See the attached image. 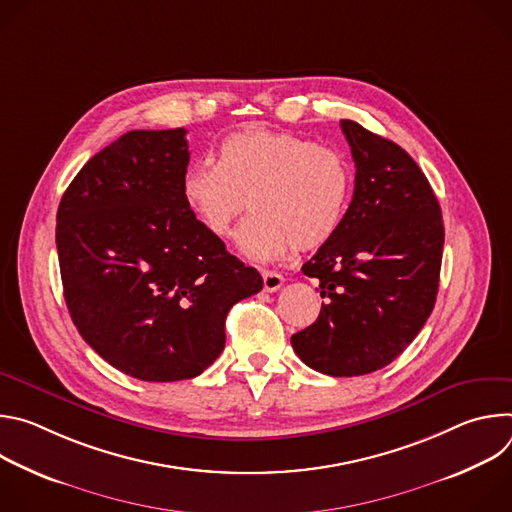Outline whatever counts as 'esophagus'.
<instances>
[{
  "label": "esophagus",
  "instance_id": "1",
  "mask_svg": "<svg viewBox=\"0 0 512 512\" xmlns=\"http://www.w3.org/2000/svg\"><path fill=\"white\" fill-rule=\"evenodd\" d=\"M263 289L269 291V294H273V291H277L281 285H283V275L275 273V271H263Z\"/></svg>",
  "mask_w": 512,
  "mask_h": 512
}]
</instances>
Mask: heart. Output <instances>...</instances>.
Returning <instances> with one entry per match:
<instances>
[{"instance_id": "1", "label": "heart", "mask_w": 512, "mask_h": 512, "mask_svg": "<svg viewBox=\"0 0 512 512\" xmlns=\"http://www.w3.org/2000/svg\"><path fill=\"white\" fill-rule=\"evenodd\" d=\"M182 198L218 239L239 235L241 251L257 261L322 247L338 231L352 176L346 160L312 139L253 127L223 139L218 164H192L182 174Z\"/></svg>"}]
</instances>
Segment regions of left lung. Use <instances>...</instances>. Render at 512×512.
Returning a JSON list of instances; mask_svg holds the SVG:
<instances>
[{
	"label": "left lung",
	"mask_w": 512,
	"mask_h": 512,
	"mask_svg": "<svg viewBox=\"0 0 512 512\" xmlns=\"http://www.w3.org/2000/svg\"><path fill=\"white\" fill-rule=\"evenodd\" d=\"M356 166L338 231L302 271L320 281L318 320L291 336L310 369L375 373L427 322L440 285L444 221L425 174L391 139L342 119Z\"/></svg>",
	"instance_id": "1"
}]
</instances>
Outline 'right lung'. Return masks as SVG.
I'll use <instances>...</instances> for the list:
<instances>
[{
  "mask_svg": "<svg viewBox=\"0 0 512 512\" xmlns=\"http://www.w3.org/2000/svg\"><path fill=\"white\" fill-rule=\"evenodd\" d=\"M188 162L186 129L129 131L83 166L56 212L70 318L101 358L139 381L208 369L233 304L263 287L186 206Z\"/></svg>",
  "mask_w": 512,
  "mask_h": 512,
  "instance_id": "obj_1",
  "label": "right lung"
}]
</instances>
